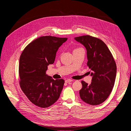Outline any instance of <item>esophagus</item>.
<instances>
[{
    "instance_id": "34e87169",
    "label": "esophagus",
    "mask_w": 131,
    "mask_h": 131,
    "mask_svg": "<svg viewBox=\"0 0 131 131\" xmlns=\"http://www.w3.org/2000/svg\"><path fill=\"white\" fill-rule=\"evenodd\" d=\"M72 81H73V80H72V79H67V80H65V82H66V83H68V82H72Z\"/></svg>"
}]
</instances>
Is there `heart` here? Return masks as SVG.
Wrapping results in <instances>:
<instances>
[{
  "label": "heart",
  "instance_id": "heart-1",
  "mask_svg": "<svg viewBox=\"0 0 131 131\" xmlns=\"http://www.w3.org/2000/svg\"><path fill=\"white\" fill-rule=\"evenodd\" d=\"M76 50H77V49H76Z\"/></svg>",
  "mask_w": 131,
  "mask_h": 131
}]
</instances>
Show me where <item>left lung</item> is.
Segmentation results:
<instances>
[{
    "instance_id": "left-lung-1",
    "label": "left lung",
    "mask_w": 131,
    "mask_h": 131,
    "mask_svg": "<svg viewBox=\"0 0 131 131\" xmlns=\"http://www.w3.org/2000/svg\"><path fill=\"white\" fill-rule=\"evenodd\" d=\"M87 51V64L91 69L92 82L82 81L79 94L84 102L92 105L104 102L112 92L116 75V65L108 46L101 39L84 35L74 38Z\"/></svg>"
}]
</instances>
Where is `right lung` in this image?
<instances>
[{
	"mask_svg": "<svg viewBox=\"0 0 131 131\" xmlns=\"http://www.w3.org/2000/svg\"><path fill=\"white\" fill-rule=\"evenodd\" d=\"M67 38L39 37L29 43L19 58L21 88L29 100L41 108H47L60 96L63 79L54 80L46 74L47 66L54 62L56 52Z\"/></svg>",
	"mask_w": 131,
	"mask_h": 131,
	"instance_id": "add662e5",
	"label": "right lung"
}]
</instances>
